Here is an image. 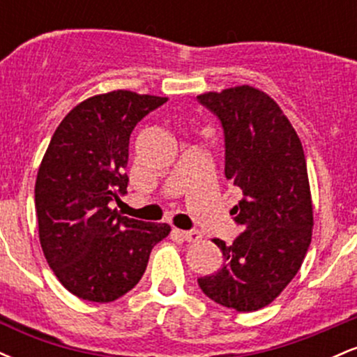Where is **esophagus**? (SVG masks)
Here are the masks:
<instances>
[{"label":"esophagus","mask_w":357,"mask_h":357,"mask_svg":"<svg viewBox=\"0 0 357 357\" xmlns=\"http://www.w3.org/2000/svg\"><path fill=\"white\" fill-rule=\"evenodd\" d=\"M176 233L178 235H181L184 240L190 241V243H195V241H199L202 240V233H199L198 230H176Z\"/></svg>","instance_id":"esophagus-1"}]
</instances>
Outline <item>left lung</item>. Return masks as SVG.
Here are the masks:
<instances>
[{
	"instance_id": "8db88e82",
	"label": "left lung",
	"mask_w": 357,
	"mask_h": 357,
	"mask_svg": "<svg viewBox=\"0 0 357 357\" xmlns=\"http://www.w3.org/2000/svg\"><path fill=\"white\" fill-rule=\"evenodd\" d=\"M199 102L218 116L225 130V176L243 198L231 208L243 228L227 245L215 238L223 265L198 278L220 305L253 312L272 304L307 255L314 208L304 147L284 110L252 85L204 92Z\"/></svg>"
}]
</instances>
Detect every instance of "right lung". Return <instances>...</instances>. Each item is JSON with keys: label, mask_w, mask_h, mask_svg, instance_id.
<instances>
[{"label": "right lung", "mask_w": 357, "mask_h": 357, "mask_svg": "<svg viewBox=\"0 0 357 357\" xmlns=\"http://www.w3.org/2000/svg\"><path fill=\"white\" fill-rule=\"evenodd\" d=\"M167 97L112 90L77 104L52 136L35 183L38 238L60 284L90 302L137 285L167 223L127 218L112 199L127 191L132 129Z\"/></svg>", "instance_id": "obj_1"}]
</instances>
